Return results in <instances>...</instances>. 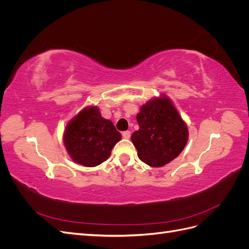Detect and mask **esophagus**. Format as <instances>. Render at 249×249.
I'll use <instances>...</instances> for the list:
<instances>
[{"label": "esophagus", "mask_w": 249, "mask_h": 249, "mask_svg": "<svg viewBox=\"0 0 249 249\" xmlns=\"http://www.w3.org/2000/svg\"><path fill=\"white\" fill-rule=\"evenodd\" d=\"M123 137H124V139H130V137H131V132H130V131H124V132H123Z\"/></svg>", "instance_id": "1"}]
</instances>
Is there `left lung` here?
<instances>
[{"instance_id": "obj_1", "label": "left lung", "mask_w": 249, "mask_h": 249, "mask_svg": "<svg viewBox=\"0 0 249 249\" xmlns=\"http://www.w3.org/2000/svg\"><path fill=\"white\" fill-rule=\"evenodd\" d=\"M136 118L139 130L132 134L131 139L142 162L152 167H162L182 153L189 132L166 94L142 105Z\"/></svg>"}]
</instances>
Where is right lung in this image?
I'll return each instance as SVG.
<instances>
[{"instance_id":"right-lung-1","label":"right lung","mask_w":249,"mask_h":249,"mask_svg":"<svg viewBox=\"0 0 249 249\" xmlns=\"http://www.w3.org/2000/svg\"><path fill=\"white\" fill-rule=\"evenodd\" d=\"M122 139L114 124L104 118L96 106L82 109L66 124L63 143L71 160L94 167L106 161L112 148Z\"/></svg>"}]
</instances>
